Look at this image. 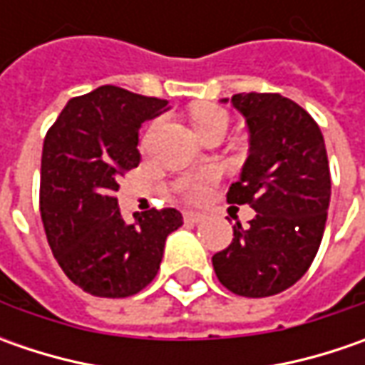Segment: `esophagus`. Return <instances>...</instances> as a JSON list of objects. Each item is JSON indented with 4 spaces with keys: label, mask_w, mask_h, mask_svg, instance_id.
I'll return each instance as SVG.
<instances>
[{
    "label": "esophagus",
    "mask_w": 365,
    "mask_h": 365,
    "mask_svg": "<svg viewBox=\"0 0 365 365\" xmlns=\"http://www.w3.org/2000/svg\"><path fill=\"white\" fill-rule=\"evenodd\" d=\"M185 219H187V221H190V223H201V221L205 219V215L197 213V211H187V213H185Z\"/></svg>",
    "instance_id": "obj_1"
}]
</instances>
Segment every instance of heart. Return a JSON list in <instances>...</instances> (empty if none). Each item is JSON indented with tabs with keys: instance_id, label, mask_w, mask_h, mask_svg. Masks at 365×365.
<instances>
[{
	"instance_id": "b5f03b06",
	"label": "heart",
	"mask_w": 365,
	"mask_h": 365,
	"mask_svg": "<svg viewBox=\"0 0 365 365\" xmlns=\"http://www.w3.org/2000/svg\"><path fill=\"white\" fill-rule=\"evenodd\" d=\"M190 123L195 128V133L209 132V130H215V128H227V115L215 106H199L192 109L190 113ZM187 197L189 199H199L203 195V182L197 180V182H190L187 185Z\"/></svg>"
}]
</instances>
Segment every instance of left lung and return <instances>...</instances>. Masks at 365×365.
<instances>
[{
	"label": "left lung",
	"instance_id": "1",
	"mask_svg": "<svg viewBox=\"0 0 365 365\" xmlns=\"http://www.w3.org/2000/svg\"><path fill=\"white\" fill-rule=\"evenodd\" d=\"M227 103V99H223ZM250 154L227 203L250 205L256 217L213 256L219 282L240 297H272L301 280L323 240L331 199L325 140L299 103L278 93H237Z\"/></svg>",
	"mask_w": 365,
	"mask_h": 365
}]
</instances>
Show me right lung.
I'll return each instance as SVG.
<instances>
[{
	"label": "right lung",
	"mask_w": 365,
	"mask_h": 365,
	"mask_svg": "<svg viewBox=\"0 0 365 365\" xmlns=\"http://www.w3.org/2000/svg\"><path fill=\"white\" fill-rule=\"evenodd\" d=\"M166 99L103 85L71 99L42 148L40 215L63 272L93 297L123 299L158 272L166 237L182 225L176 209L121 217L118 180L140 164L142 123Z\"/></svg>",
	"instance_id": "add662e5"
}]
</instances>
